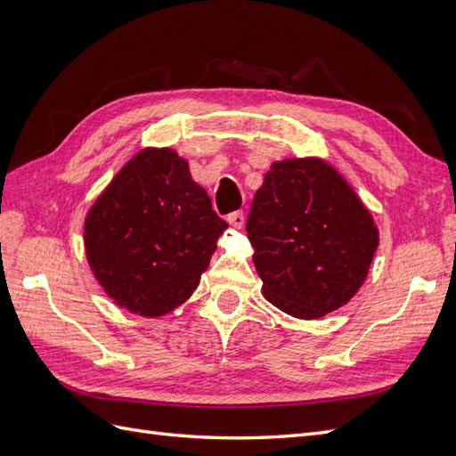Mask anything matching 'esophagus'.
Returning a JSON list of instances; mask_svg holds the SVG:
<instances>
[{
  "mask_svg": "<svg viewBox=\"0 0 456 456\" xmlns=\"http://www.w3.org/2000/svg\"><path fill=\"white\" fill-rule=\"evenodd\" d=\"M226 220L230 223V226L241 228V226L245 224V215H243V211H233V213H230V215L226 216Z\"/></svg>",
  "mask_w": 456,
  "mask_h": 456,
  "instance_id": "obj_1",
  "label": "esophagus"
}]
</instances>
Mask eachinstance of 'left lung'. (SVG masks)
Segmentation results:
<instances>
[{
    "mask_svg": "<svg viewBox=\"0 0 456 456\" xmlns=\"http://www.w3.org/2000/svg\"><path fill=\"white\" fill-rule=\"evenodd\" d=\"M245 230L262 293L300 320L346 305L363 285L379 247L365 205L330 165L315 158L272 163Z\"/></svg>",
    "mask_w": 456,
    "mask_h": 456,
    "instance_id": "obj_1",
    "label": "left lung"
}]
</instances>
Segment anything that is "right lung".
<instances>
[{
  "instance_id": "add662e5",
  "label": "right lung",
  "mask_w": 456,
  "mask_h": 456,
  "mask_svg": "<svg viewBox=\"0 0 456 456\" xmlns=\"http://www.w3.org/2000/svg\"><path fill=\"white\" fill-rule=\"evenodd\" d=\"M226 228L186 159L169 148H146L91 207L86 251L116 305L158 317L196 291Z\"/></svg>"
}]
</instances>
